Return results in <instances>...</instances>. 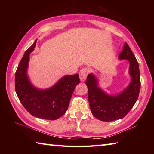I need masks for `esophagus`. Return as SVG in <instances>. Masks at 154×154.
I'll use <instances>...</instances> for the list:
<instances>
[{"label": "esophagus", "instance_id": "1", "mask_svg": "<svg viewBox=\"0 0 154 154\" xmlns=\"http://www.w3.org/2000/svg\"><path fill=\"white\" fill-rule=\"evenodd\" d=\"M88 73H89V70L87 69L86 68H83L81 69L79 72V78H80V80L81 81H85L87 76Z\"/></svg>", "mask_w": 154, "mask_h": 154}]
</instances>
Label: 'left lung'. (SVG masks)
<instances>
[{
	"instance_id": "left-lung-1",
	"label": "left lung",
	"mask_w": 154,
	"mask_h": 154,
	"mask_svg": "<svg viewBox=\"0 0 154 154\" xmlns=\"http://www.w3.org/2000/svg\"><path fill=\"white\" fill-rule=\"evenodd\" d=\"M119 59L128 61V73L131 77L128 85L121 92L116 94H108L99 87V80L93 73L88 75L85 81L91 112L97 119L104 122L124 118L134 105L139 95L141 85L139 64L126 42Z\"/></svg>"
}]
</instances>
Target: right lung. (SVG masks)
<instances>
[{
  "mask_svg": "<svg viewBox=\"0 0 154 154\" xmlns=\"http://www.w3.org/2000/svg\"><path fill=\"white\" fill-rule=\"evenodd\" d=\"M36 41L25 51L15 74V89L20 103L32 116L56 120L66 112L75 88L80 83L79 75H65L53 86L41 89L32 85L27 73L30 55Z\"/></svg>",
  "mask_w": 154,
  "mask_h": 154,
  "instance_id": "right-lung-1",
  "label": "right lung"
}]
</instances>
